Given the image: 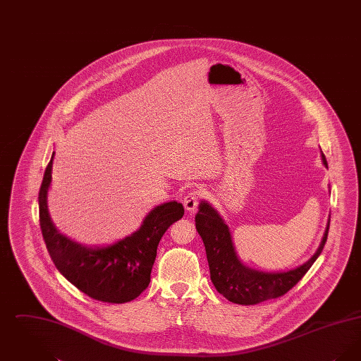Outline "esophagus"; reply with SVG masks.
Returning <instances> with one entry per match:
<instances>
[{"instance_id": "34e87169", "label": "esophagus", "mask_w": 361, "mask_h": 361, "mask_svg": "<svg viewBox=\"0 0 361 361\" xmlns=\"http://www.w3.org/2000/svg\"><path fill=\"white\" fill-rule=\"evenodd\" d=\"M200 197H202L200 189H192V190H189L188 193H185V196L183 199V204L188 211H195L199 204Z\"/></svg>"}]
</instances>
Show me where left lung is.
<instances>
[{"instance_id": "left-lung-1", "label": "left lung", "mask_w": 361, "mask_h": 361, "mask_svg": "<svg viewBox=\"0 0 361 361\" xmlns=\"http://www.w3.org/2000/svg\"><path fill=\"white\" fill-rule=\"evenodd\" d=\"M322 161L327 168L324 153ZM195 222L196 230L206 246L211 281L216 291L233 303L247 306L280 298L296 286V283L307 274L311 265L322 253L326 243L330 219L317 253L303 265L279 274L259 272L242 265L235 255L227 224L206 202L200 203Z\"/></svg>"}]
</instances>
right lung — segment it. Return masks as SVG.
<instances>
[{
  "label": "right lung",
  "instance_id": "right-lung-1",
  "mask_svg": "<svg viewBox=\"0 0 361 361\" xmlns=\"http://www.w3.org/2000/svg\"><path fill=\"white\" fill-rule=\"evenodd\" d=\"M51 159L39 190V222L46 247L56 269L87 296L105 303H126L137 298L150 283L158 243L184 215L177 202L153 208L140 228L106 246L85 247L56 231L47 211V190L51 184Z\"/></svg>",
  "mask_w": 361,
  "mask_h": 361
}]
</instances>
